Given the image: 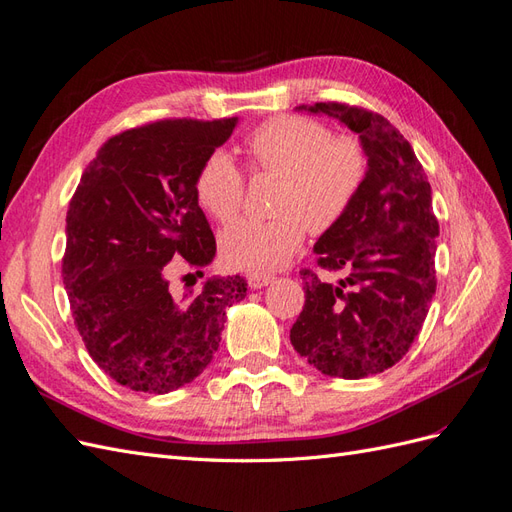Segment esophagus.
I'll return each mask as SVG.
<instances>
[{"label":"esophagus","instance_id":"34e87169","mask_svg":"<svg viewBox=\"0 0 512 512\" xmlns=\"http://www.w3.org/2000/svg\"><path fill=\"white\" fill-rule=\"evenodd\" d=\"M273 278L269 276V273H249L247 276V284H249V289H263V286H267L269 282H271Z\"/></svg>","mask_w":512,"mask_h":512}]
</instances>
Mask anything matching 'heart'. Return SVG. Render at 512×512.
I'll return each mask as SVG.
<instances>
[{
	"mask_svg": "<svg viewBox=\"0 0 512 512\" xmlns=\"http://www.w3.org/2000/svg\"><path fill=\"white\" fill-rule=\"evenodd\" d=\"M252 173L282 178L276 197L278 217L241 221L221 236L228 265L247 271L282 267L306 230H330L352 208L367 176V154L358 139L332 130L317 119L280 115L260 123L243 141ZM197 204L221 223L239 217L245 176L232 156L213 149L195 171Z\"/></svg>",
	"mask_w": 512,
	"mask_h": 512,
	"instance_id": "heart-1",
	"label": "heart"
}]
</instances>
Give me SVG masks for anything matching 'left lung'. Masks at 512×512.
<instances>
[{"instance_id":"1","label":"left lung","mask_w":512,"mask_h":512,"mask_svg":"<svg viewBox=\"0 0 512 512\" xmlns=\"http://www.w3.org/2000/svg\"><path fill=\"white\" fill-rule=\"evenodd\" d=\"M299 108L360 134L369 169L352 208L315 243L317 267L347 278L330 284L302 269L306 302L291 343L330 378L376 376L406 356L436 291L430 182L413 147L378 112L341 102Z\"/></svg>"}]
</instances>
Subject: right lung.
<instances>
[{
    "label": "right lung",
    "instance_id": "right-lung-1",
    "mask_svg": "<svg viewBox=\"0 0 512 512\" xmlns=\"http://www.w3.org/2000/svg\"><path fill=\"white\" fill-rule=\"evenodd\" d=\"M234 126L236 117L160 119L123 130L97 149L71 197L62 282L73 323L126 389L162 395L195 380L217 352L226 308L247 293L241 276L184 297L169 284L180 267L204 276L217 252L193 180Z\"/></svg>",
    "mask_w": 512,
    "mask_h": 512
}]
</instances>
